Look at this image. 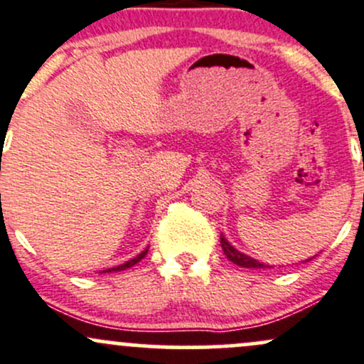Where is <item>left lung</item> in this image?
Instances as JSON below:
<instances>
[{"label":"left lung","mask_w":364,"mask_h":364,"mask_svg":"<svg viewBox=\"0 0 364 364\" xmlns=\"http://www.w3.org/2000/svg\"><path fill=\"white\" fill-rule=\"evenodd\" d=\"M220 242H221V247H223V252L227 255V258L230 259V262L235 263V265L244 267V269H267V265H263V263L256 262V259H252V258H250V256H246V255H242L240 251H237L235 247H233L223 235L220 237Z\"/></svg>","instance_id":"1"}]
</instances>
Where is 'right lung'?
I'll use <instances>...</instances> for the list:
<instances>
[{"mask_svg": "<svg viewBox=\"0 0 364 364\" xmlns=\"http://www.w3.org/2000/svg\"><path fill=\"white\" fill-rule=\"evenodd\" d=\"M146 252H148V250H144L143 252H141V255H137L136 258L129 259V262H127V263H124V265H118V267H114V269H108V270H105V272H120V270H125V269H129V267L136 265L137 262H141V259H143L144 256H146Z\"/></svg>", "mask_w": 364, "mask_h": 364, "instance_id": "add662e5", "label": "right lung"}]
</instances>
